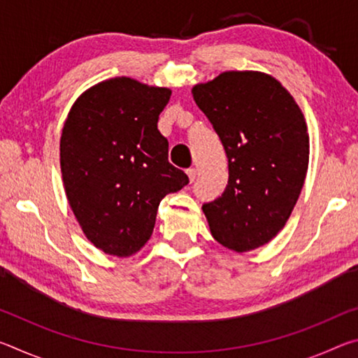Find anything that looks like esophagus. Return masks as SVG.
I'll return each instance as SVG.
<instances>
[{"instance_id": "1", "label": "esophagus", "mask_w": 358, "mask_h": 358, "mask_svg": "<svg viewBox=\"0 0 358 358\" xmlns=\"http://www.w3.org/2000/svg\"><path fill=\"white\" fill-rule=\"evenodd\" d=\"M186 173H187V177H189V181L192 183L194 180H196V175H197V171L196 169H187L186 171Z\"/></svg>"}]
</instances>
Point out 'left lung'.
<instances>
[{"label": "left lung", "mask_w": 358, "mask_h": 358, "mask_svg": "<svg viewBox=\"0 0 358 358\" xmlns=\"http://www.w3.org/2000/svg\"><path fill=\"white\" fill-rule=\"evenodd\" d=\"M229 159L221 197L203 203L213 238L237 252L256 250L287 222L305 183L310 136L299 104L275 77L227 71L192 88Z\"/></svg>", "instance_id": "obj_1"}]
</instances>
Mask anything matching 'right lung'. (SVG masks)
Segmentation results:
<instances>
[{
    "instance_id": "obj_1",
    "label": "right lung",
    "mask_w": 358,
    "mask_h": 358,
    "mask_svg": "<svg viewBox=\"0 0 358 358\" xmlns=\"http://www.w3.org/2000/svg\"><path fill=\"white\" fill-rule=\"evenodd\" d=\"M172 92L115 77L78 96L59 141L66 196L85 237L110 256L136 254L159 202L189 183L157 129Z\"/></svg>"
}]
</instances>
